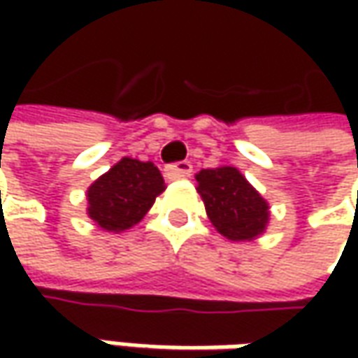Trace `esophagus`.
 <instances>
[{
    "mask_svg": "<svg viewBox=\"0 0 358 358\" xmlns=\"http://www.w3.org/2000/svg\"><path fill=\"white\" fill-rule=\"evenodd\" d=\"M193 173V165L189 161H179V163H173L165 167V177L169 181H177V179H185Z\"/></svg>",
    "mask_w": 358,
    "mask_h": 358,
    "instance_id": "34e87169",
    "label": "esophagus"
}]
</instances>
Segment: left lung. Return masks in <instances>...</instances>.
Instances as JSON below:
<instances>
[{"label": "left lung", "mask_w": 358, "mask_h": 358, "mask_svg": "<svg viewBox=\"0 0 358 358\" xmlns=\"http://www.w3.org/2000/svg\"><path fill=\"white\" fill-rule=\"evenodd\" d=\"M197 191L213 227L229 241L257 239L268 223V205L235 167L201 169Z\"/></svg>", "instance_id": "8db88e82"}]
</instances>
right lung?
Here are the masks:
<instances>
[{
    "instance_id": "obj_1",
    "label": "right lung",
    "mask_w": 358,
    "mask_h": 358,
    "mask_svg": "<svg viewBox=\"0 0 358 358\" xmlns=\"http://www.w3.org/2000/svg\"><path fill=\"white\" fill-rule=\"evenodd\" d=\"M165 181L151 161L123 157L87 189V213L105 231L137 225L163 193Z\"/></svg>"
}]
</instances>
